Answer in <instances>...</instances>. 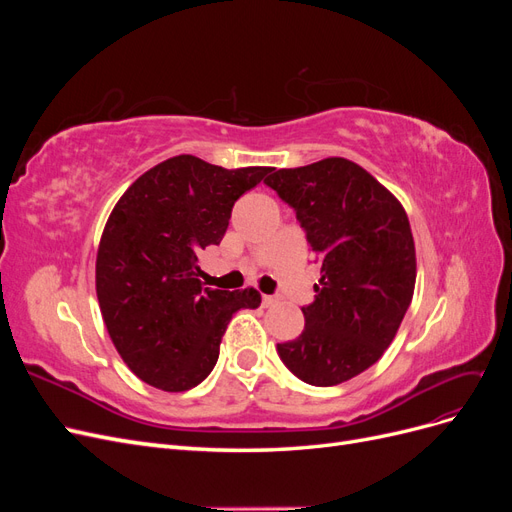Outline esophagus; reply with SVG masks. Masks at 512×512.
I'll list each match as a JSON object with an SVG mask.
<instances>
[{
    "mask_svg": "<svg viewBox=\"0 0 512 512\" xmlns=\"http://www.w3.org/2000/svg\"><path fill=\"white\" fill-rule=\"evenodd\" d=\"M277 299L271 297V294H262V307H271Z\"/></svg>",
    "mask_w": 512,
    "mask_h": 512,
    "instance_id": "obj_1",
    "label": "esophagus"
}]
</instances>
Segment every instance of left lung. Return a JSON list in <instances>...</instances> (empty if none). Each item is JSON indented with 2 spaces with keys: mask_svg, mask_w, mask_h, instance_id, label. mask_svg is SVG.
Wrapping results in <instances>:
<instances>
[{
  "mask_svg": "<svg viewBox=\"0 0 512 512\" xmlns=\"http://www.w3.org/2000/svg\"><path fill=\"white\" fill-rule=\"evenodd\" d=\"M297 213L320 262L303 333L277 344L282 363L312 386L342 384L374 365L404 320L416 282L408 215L346 158L280 168L265 179Z\"/></svg>",
  "mask_w": 512,
  "mask_h": 512,
  "instance_id": "obj_1",
  "label": "left lung"
}]
</instances>
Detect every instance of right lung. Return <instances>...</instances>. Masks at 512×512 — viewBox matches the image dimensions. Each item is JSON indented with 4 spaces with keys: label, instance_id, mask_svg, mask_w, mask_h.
<instances>
[{
    "label": "right lung",
    "instance_id": "add662e5",
    "mask_svg": "<svg viewBox=\"0 0 512 512\" xmlns=\"http://www.w3.org/2000/svg\"><path fill=\"white\" fill-rule=\"evenodd\" d=\"M269 170L175 156L119 198L98 247L96 292L108 335L143 382L194 389L218 363L232 314L260 305L254 288H205L198 252L220 245L232 207Z\"/></svg>",
    "mask_w": 512,
    "mask_h": 512
}]
</instances>
